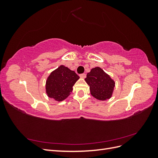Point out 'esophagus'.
<instances>
[{
  "instance_id": "1",
  "label": "esophagus",
  "mask_w": 158,
  "mask_h": 158,
  "mask_svg": "<svg viewBox=\"0 0 158 158\" xmlns=\"http://www.w3.org/2000/svg\"><path fill=\"white\" fill-rule=\"evenodd\" d=\"M80 78H85V77H86V74H82L80 75Z\"/></svg>"
}]
</instances>
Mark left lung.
Here are the masks:
<instances>
[{
	"label": "left lung",
	"instance_id": "1",
	"mask_svg": "<svg viewBox=\"0 0 158 158\" xmlns=\"http://www.w3.org/2000/svg\"><path fill=\"white\" fill-rule=\"evenodd\" d=\"M85 81L89 85L90 94L95 99L106 101L112 97L115 82L100 67L91 69Z\"/></svg>",
	"mask_w": 158,
	"mask_h": 158
}]
</instances>
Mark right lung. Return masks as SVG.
<instances>
[{
	"label": "right lung",
	"instance_id": "obj_1",
	"mask_svg": "<svg viewBox=\"0 0 158 158\" xmlns=\"http://www.w3.org/2000/svg\"><path fill=\"white\" fill-rule=\"evenodd\" d=\"M80 78L75 72L60 65L52 71L47 78L45 92L49 98L62 102L67 98L73 90V85Z\"/></svg>",
	"mask_w": 158,
	"mask_h": 158
}]
</instances>
